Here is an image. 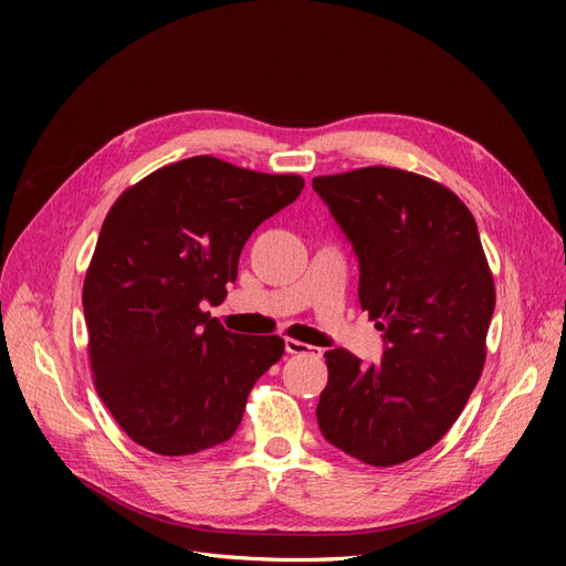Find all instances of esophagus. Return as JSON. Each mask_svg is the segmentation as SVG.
<instances>
[{
  "instance_id": "obj_1",
  "label": "esophagus",
  "mask_w": 566,
  "mask_h": 566,
  "mask_svg": "<svg viewBox=\"0 0 566 566\" xmlns=\"http://www.w3.org/2000/svg\"><path fill=\"white\" fill-rule=\"evenodd\" d=\"M285 352L287 354L314 356V358H321V354H323L318 347H312V345H306V342H300V339H293V337H285Z\"/></svg>"
}]
</instances>
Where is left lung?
I'll list each match as a JSON object with an SVG mask.
<instances>
[{"label":"left lung","instance_id":"1","mask_svg":"<svg viewBox=\"0 0 566 566\" xmlns=\"http://www.w3.org/2000/svg\"><path fill=\"white\" fill-rule=\"evenodd\" d=\"M358 256V302L385 335L380 364L325 352L316 418L347 455L391 468L451 430L486 361L495 285L476 221L451 188L397 167L314 177Z\"/></svg>","mask_w":566,"mask_h":566}]
</instances>
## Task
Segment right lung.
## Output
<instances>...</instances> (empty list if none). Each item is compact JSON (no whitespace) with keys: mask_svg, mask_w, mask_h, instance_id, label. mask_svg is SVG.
Instances as JSON below:
<instances>
[{"mask_svg":"<svg viewBox=\"0 0 566 566\" xmlns=\"http://www.w3.org/2000/svg\"><path fill=\"white\" fill-rule=\"evenodd\" d=\"M302 188L297 175L196 156L156 169L113 202L82 306L94 387L139 447L191 455L238 430L252 385L285 342L229 333L205 304L224 302L250 233Z\"/></svg>","mask_w":566,"mask_h":566,"instance_id":"add662e5","label":"right lung"}]
</instances>
